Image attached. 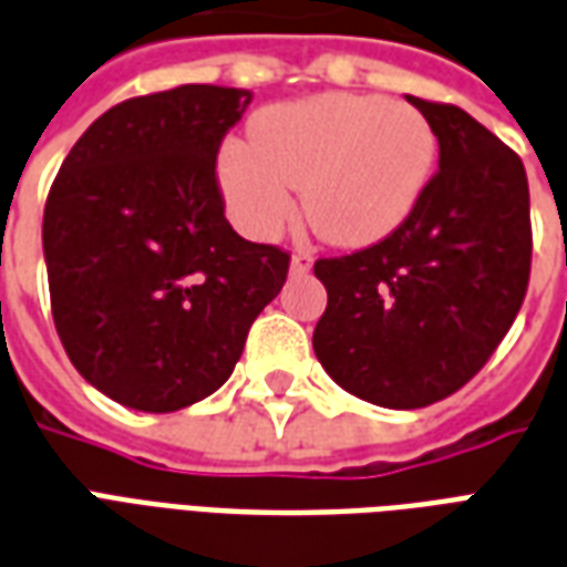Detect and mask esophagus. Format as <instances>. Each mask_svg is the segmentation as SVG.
<instances>
[{
    "label": "esophagus",
    "instance_id": "1",
    "mask_svg": "<svg viewBox=\"0 0 567 567\" xmlns=\"http://www.w3.org/2000/svg\"><path fill=\"white\" fill-rule=\"evenodd\" d=\"M311 266H313V254L311 250H296V254H292V275H308V271H311Z\"/></svg>",
    "mask_w": 567,
    "mask_h": 567
}]
</instances>
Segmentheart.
<instances>
[{"mask_svg":"<svg viewBox=\"0 0 567 567\" xmlns=\"http://www.w3.org/2000/svg\"><path fill=\"white\" fill-rule=\"evenodd\" d=\"M435 135L404 102L378 96L308 99L254 120V144H229L220 184L244 233L278 238L299 217L326 241L371 244L411 214L435 165Z\"/></svg>","mask_w":567,"mask_h":567,"instance_id":"obj_1","label":"heart"}]
</instances>
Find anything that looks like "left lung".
<instances>
[{"label": "left lung", "mask_w": 567, "mask_h": 567, "mask_svg": "<svg viewBox=\"0 0 567 567\" xmlns=\"http://www.w3.org/2000/svg\"><path fill=\"white\" fill-rule=\"evenodd\" d=\"M437 138V172L386 238L323 256L313 353L329 378L411 411L462 390L523 308L532 217L523 159L447 102L408 96Z\"/></svg>", "instance_id": "1"}]
</instances>
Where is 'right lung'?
<instances>
[{
  "mask_svg": "<svg viewBox=\"0 0 567 567\" xmlns=\"http://www.w3.org/2000/svg\"><path fill=\"white\" fill-rule=\"evenodd\" d=\"M247 90L184 84L120 102L78 138L44 205L56 334L114 402L172 414L217 392L289 254L226 220L217 153Z\"/></svg>",
  "mask_w": 567,
  "mask_h": 567,
  "instance_id": "right-lung-1",
  "label": "right lung"
}]
</instances>
